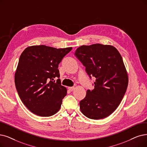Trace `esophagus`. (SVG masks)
<instances>
[{
  "label": "esophagus",
  "instance_id": "1",
  "mask_svg": "<svg viewBox=\"0 0 147 147\" xmlns=\"http://www.w3.org/2000/svg\"><path fill=\"white\" fill-rule=\"evenodd\" d=\"M68 89H69L70 91L72 92V91L75 89V87H68Z\"/></svg>",
  "mask_w": 147,
  "mask_h": 147
}]
</instances>
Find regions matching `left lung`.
Returning a JSON list of instances; mask_svg holds the SVG:
<instances>
[{
    "mask_svg": "<svg viewBox=\"0 0 147 147\" xmlns=\"http://www.w3.org/2000/svg\"><path fill=\"white\" fill-rule=\"evenodd\" d=\"M75 56L89 78H96L94 89L87 90L80 102L81 112L92 119L106 118L119 106L127 89L128 75L121 54L112 46L95 44L79 47Z\"/></svg>",
    "mask_w": 147,
    "mask_h": 147,
    "instance_id": "left-lung-1",
    "label": "left lung"
}]
</instances>
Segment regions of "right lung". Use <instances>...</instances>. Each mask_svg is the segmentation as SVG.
<instances>
[{"mask_svg":"<svg viewBox=\"0 0 147 147\" xmlns=\"http://www.w3.org/2000/svg\"><path fill=\"white\" fill-rule=\"evenodd\" d=\"M72 49L40 45L22 52L15 84L22 102L33 113L48 117L60 110L67 89L61 84L58 64Z\"/></svg>","mask_w":147,"mask_h":147,"instance_id":"obj_1","label":"right lung"}]
</instances>
